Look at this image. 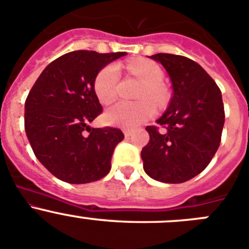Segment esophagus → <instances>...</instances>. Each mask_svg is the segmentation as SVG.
<instances>
[{
  "label": "esophagus",
  "mask_w": 249,
  "mask_h": 249,
  "mask_svg": "<svg viewBox=\"0 0 249 249\" xmlns=\"http://www.w3.org/2000/svg\"><path fill=\"white\" fill-rule=\"evenodd\" d=\"M124 135L125 138H129V136L133 135V131L131 130H124Z\"/></svg>",
  "instance_id": "esophagus-1"
}]
</instances>
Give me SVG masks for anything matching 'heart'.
<instances>
[{"label":"heart","instance_id":"1","mask_svg":"<svg viewBox=\"0 0 249 249\" xmlns=\"http://www.w3.org/2000/svg\"><path fill=\"white\" fill-rule=\"evenodd\" d=\"M127 71L142 83L138 93V98L142 100L138 103H116L105 111L104 119L114 126L133 129L156 114L155 104L147 98L159 104L165 102L166 94L161 86L165 74L158 63L147 59L131 60L127 64ZM119 79V68L115 64H109L98 71L94 78L93 89L100 103L109 104L115 99Z\"/></svg>","mask_w":249,"mask_h":249}]
</instances>
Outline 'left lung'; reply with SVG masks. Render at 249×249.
<instances>
[{
	"label": "left lung",
	"instance_id": "8db88e82",
	"mask_svg": "<svg viewBox=\"0 0 249 249\" xmlns=\"http://www.w3.org/2000/svg\"><path fill=\"white\" fill-rule=\"evenodd\" d=\"M169 73L174 95L158 124L146 126L150 140L141 150L144 170L165 183L191 180L211 162L221 142L225 108L222 94L207 71L183 55L158 53Z\"/></svg>",
	"mask_w": 249,
	"mask_h": 249
}]
</instances>
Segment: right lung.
I'll return each instance as SVG.
<instances>
[{"instance_id":"1","label":"right lung","mask_w":249,"mask_h":249,"mask_svg":"<svg viewBox=\"0 0 249 249\" xmlns=\"http://www.w3.org/2000/svg\"><path fill=\"white\" fill-rule=\"evenodd\" d=\"M125 54L66 53L44 68L28 93L27 138L39 162L64 182H93L110 171L111 155L124 134L110 126L89 127L103 113L93 82L100 69Z\"/></svg>"}]
</instances>
